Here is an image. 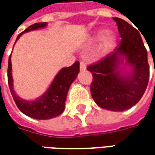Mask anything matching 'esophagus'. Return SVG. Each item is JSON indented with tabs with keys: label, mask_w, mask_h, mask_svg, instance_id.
<instances>
[{
	"label": "esophagus",
	"mask_w": 155,
	"mask_h": 155,
	"mask_svg": "<svg viewBox=\"0 0 155 155\" xmlns=\"http://www.w3.org/2000/svg\"><path fill=\"white\" fill-rule=\"evenodd\" d=\"M86 70V64L83 61L80 62V71H85Z\"/></svg>",
	"instance_id": "34e87169"
}]
</instances>
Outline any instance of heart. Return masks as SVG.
I'll list each match as a JSON object with an SVG mask.
<instances>
[{"mask_svg":"<svg viewBox=\"0 0 155 155\" xmlns=\"http://www.w3.org/2000/svg\"><path fill=\"white\" fill-rule=\"evenodd\" d=\"M95 40L103 39V45L104 49H109L116 43V36L112 32H107L105 29H100L95 35Z\"/></svg>","mask_w":155,"mask_h":155,"instance_id":"heart-1","label":"heart"}]
</instances>
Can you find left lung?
I'll return each instance as SVG.
<instances>
[{"mask_svg":"<svg viewBox=\"0 0 155 155\" xmlns=\"http://www.w3.org/2000/svg\"><path fill=\"white\" fill-rule=\"evenodd\" d=\"M113 20L122 38L120 44L87 70L93 76L91 93L95 103L105 110L124 111L142 97L148 84L149 65L140 33L124 20L117 17ZM122 64L130 66V72L122 74Z\"/></svg>","mask_w":155,"mask_h":155,"instance_id":"1","label":"left lung"}]
</instances>
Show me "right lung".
Here are the masks:
<instances>
[{
    "label": "right lung",
    "instance_id": "1",
    "mask_svg": "<svg viewBox=\"0 0 155 155\" xmlns=\"http://www.w3.org/2000/svg\"><path fill=\"white\" fill-rule=\"evenodd\" d=\"M46 22H39L28 27L25 31H23L18 35L16 41L24 33L36 30L39 28H43L46 27ZM78 72L79 62L76 61L71 66L63 68L58 71V73L56 75L53 81L51 82V85L40 97L32 101L24 100L18 97L14 90L12 77V63L10 55L8 65V82L15 104L23 114L34 119L47 120L59 116L64 112L69 88L73 83V81L76 79Z\"/></svg>",
    "mask_w": 155,
    "mask_h": 155
}]
</instances>
